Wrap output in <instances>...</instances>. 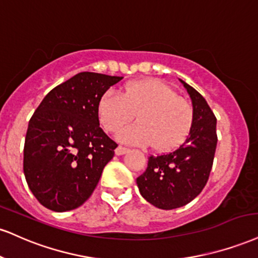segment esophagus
Returning <instances> with one entry per match:
<instances>
[{
	"label": "esophagus",
	"instance_id": "1",
	"mask_svg": "<svg viewBox=\"0 0 258 258\" xmlns=\"http://www.w3.org/2000/svg\"><path fill=\"white\" fill-rule=\"evenodd\" d=\"M128 151H130V149H127L125 147H121V145H119V147L115 149V155H117V156H120V155H123V154L128 153Z\"/></svg>",
	"mask_w": 258,
	"mask_h": 258
}]
</instances>
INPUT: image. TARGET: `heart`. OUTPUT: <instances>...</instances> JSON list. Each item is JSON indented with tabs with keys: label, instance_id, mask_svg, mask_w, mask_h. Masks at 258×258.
Returning a JSON list of instances; mask_svg holds the SVG:
<instances>
[{
	"label": "heart",
	"instance_id": "obj_1",
	"mask_svg": "<svg viewBox=\"0 0 258 258\" xmlns=\"http://www.w3.org/2000/svg\"><path fill=\"white\" fill-rule=\"evenodd\" d=\"M136 112L139 122L119 130L116 138L126 144L153 145L156 150L176 147L192 122L187 102L159 80L130 83L122 92L108 90L98 102V120L105 131H116Z\"/></svg>",
	"mask_w": 258,
	"mask_h": 258
}]
</instances>
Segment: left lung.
<instances>
[{"mask_svg": "<svg viewBox=\"0 0 258 258\" xmlns=\"http://www.w3.org/2000/svg\"><path fill=\"white\" fill-rule=\"evenodd\" d=\"M192 101V123L186 139L168 154L150 156L137 178L139 192L149 203L170 210L195 200L206 186L213 167L218 136L216 117L197 90L180 79Z\"/></svg>", "mask_w": 258, "mask_h": 258, "instance_id": "1", "label": "left lung"}]
</instances>
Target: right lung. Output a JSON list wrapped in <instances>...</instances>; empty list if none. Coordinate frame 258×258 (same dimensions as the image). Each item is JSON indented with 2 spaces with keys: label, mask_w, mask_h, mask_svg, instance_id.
<instances>
[{
  "label": "right lung",
  "mask_w": 258,
  "mask_h": 258,
  "mask_svg": "<svg viewBox=\"0 0 258 258\" xmlns=\"http://www.w3.org/2000/svg\"><path fill=\"white\" fill-rule=\"evenodd\" d=\"M122 77L82 72L57 85L29 121L24 174L31 192L52 212L82 206L97 186L117 144L99 127L98 102Z\"/></svg>",
  "instance_id": "add662e5"
}]
</instances>
